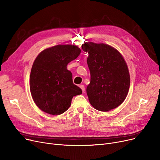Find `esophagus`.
Instances as JSON below:
<instances>
[{"instance_id":"obj_1","label":"esophagus","mask_w":160,"mask_h":160,"mask_svg":"<svg viewBox=\"0 0 160 160\" xmlns=\"http://www.w3.org/2000/svg\"><path fill=\"white\" fill-rule=\"evenodd\" d=\"M79 87L81 88L83 93H84V92H85V87H84V86H83V85H80Z\"/></svg>"}]
</instances>
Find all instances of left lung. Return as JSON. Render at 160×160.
I'll list each match as a JSON object with an SVG mask.
<instances>
[{
  "mask_svg": "<svg viewBox=\"0 0 160 160\" xmlns=\"http://www.w3.org/2000/svg\"><path fill=\"white\" fill-rule=\"evenodd\" d=\"M82 48L89 54L91 81L86 91L90 104L100 112L118 107L127 97L130 83L124 58L116 48L104 43L86 42Z\"/></svg>",
  "mask_w": 160,
  "mask_h": 160,
  "instance_id": "8db88e82",
  "label": "left lung"
}]
</instances>
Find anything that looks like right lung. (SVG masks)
Segmentation results:
<instances>
[{
	"label": "right lung",
	"instance_id": "obj_1",
	"mask_svg": "<svg viewBox=\"0 0 160 160\" xmlns=\"http://www.w3.org/2000/svg\"><path fill=\"white\" fill-rule=\"evenodd\" d=\"M80 52L77 46L58 45L43 50L36 57L31 69L30 89L33 101L43 112L60 115L68 110L74 96L82 94L67 69Z\"/></svg>",
	"mask_w": 160,
	"mask_h": 160
}]
</instances>
